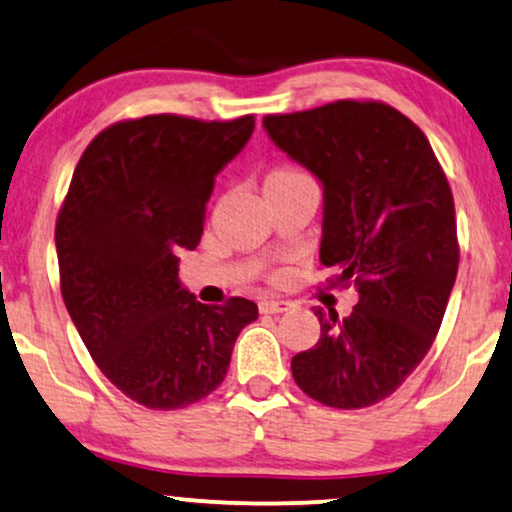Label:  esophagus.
<instances>
[{"mask_svg": "<svg viewBox=\"0 0 512 512\" xmlns=\"http://www.w3.org/2000/svg\"><path fill=\"white\" fill-rule=\"evenodd\" d=\"M290 309V302L286 300H262L260 302V312L262 314H283Z\"/></svg>", "mask_w": 512, "mask_h": 512, "instance_id": "esophagus-1", "label": "esophagus"}]
</instances>
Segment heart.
<instances>
[{"mask_svg": "<svg viewBox=\"0 0 512 512\" xmlns=\"http://www.w3.org/2000/svg\"><path fill=\"white\" fill-rule=\"evenodd\" d=\"M304 181H309V177L304 172L295 170V167H290V165H276V167H271V170L267 172V177H264V191L304 184Z\"/></svg>", "mask_w": 512, "mask_h": 512, "instance_id": "b5f03b06", "label": "heart"}]
</instances>
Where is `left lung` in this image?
<instances>
[{
    "label": "left lung",
    "mask_w": 512,
    "mask_h": 512,
    "mask_svg": "<svg viewBox=\"0 0 512 512\" xmlns=\"http://www.w3.org/2000/svg\"><path fill=\"white\" fill-rule=\"evenodd\" d=\"M262 125L321 181V264L359 293L345 319L314 309L321 335L290 361L295 383L333 409L378 404L428 354L454 288L449 181L425 134L387 103L335 101Z\"/></svg>",
    "instance_id": "left-lung-1"
}]
</instances>
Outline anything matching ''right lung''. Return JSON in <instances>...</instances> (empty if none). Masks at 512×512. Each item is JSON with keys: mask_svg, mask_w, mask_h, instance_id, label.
<instances>
[{"mask_svg": "<svg viewBox=\"0 0 512 512\" xmlns=\"http://www.w3.org/2000/svg\"><path fill=\"white\" fill-rule=\"evenodd\" d=\"M255 118L146 115L111 125L73 172L58 212L61 293L89 354L148 409H184L222 385L257 304L196 300L179 252L196 250L215 177L243 151Z\"/></svg>", "mask_w": 512, "mask_h": 512, "instance_id": "1", "label": "right lung"}]
</instances>
